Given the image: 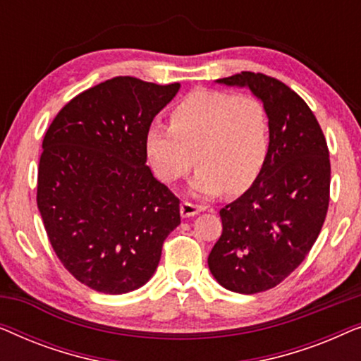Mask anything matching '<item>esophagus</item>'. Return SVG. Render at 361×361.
Here are the masks:
<instances>
[{
	"mask_svg": "<svg viewBox=\"0 0 361 361\" xmlns=\"http://www.w3.org/2000/svg\"><path fill=\"white\" fill-rule=\"evenodd\" d=\"M204 210H205V207L190 204V202H182L180 204V215L184 216V219L195 216L197 214H200V212H204Z\"/></svg>",
	"mask_w": 361,
	"mask_h": 361,
	"instance_id": "34e87169",
	"label": "esophagus"
}]
</instances>
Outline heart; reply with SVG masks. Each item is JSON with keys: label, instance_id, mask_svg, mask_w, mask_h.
I'll use <instances>...</instances> for the list:
<instances>
[{"label": "heart", "instance_id": "heart-1", "mask_svg": "<svg viewBox=\"0 0 361 361\" xmlns=\"http://www.w3.org/2000/svg\"><path fill=\"white\" fill-rule=\"evenodd\" d=\"M269 118L259 100L225 92H195L171 113V126L147 128L145 149L152 172L166 184L199 171L195 195L240 194L263 171L269 154ZM196 157L194 158L193 156Z\"/></svg>", "mask_w": 361, "mask_h": 361}]
</instances>
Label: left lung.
Wrapping results in <instances>:
<instances>
[{"label":"left lung","mask_w":361,"mask_h":361,"mask_svg":"<svg viewBox=\"0 0 361 361\" xmlns=\"http://www.w3.org/2000/svg\"><path fill=\"white\" fill-rule=\"evenodd\" d=\"M216 83L248 87L263 102L271 145L258 179L220 210L224 231L209 268L225 289L263 293L302 263L322 230L330 199L329 147L307 103L278 78L241 72Z\"/></svg>","instance_id":"left-lung-1"}]
</instances>
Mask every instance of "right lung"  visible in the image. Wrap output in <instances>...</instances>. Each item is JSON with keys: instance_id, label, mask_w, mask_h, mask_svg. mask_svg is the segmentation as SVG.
<instances>
[{"instance_id": "obj_1", "label": "right lung", "mask_w": 361, "mask_h": 361, "mask_svg": "<svg viewBox=\"0 0 361 361\" xmlns=\"http://www.w3.org/2000/svg\"><path fill=\"white\" fill-rule=\"evenodd\" d=\"M180 83L115 77L72 98L49 126L37 207L57 258L105 294L145 286L180 224L179 199L146 166L145 136Z\"/></svg>"}]
</instances>
